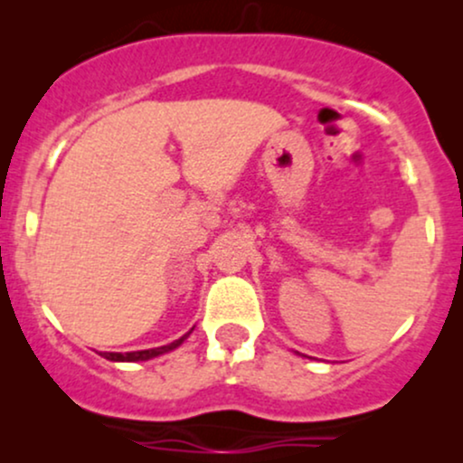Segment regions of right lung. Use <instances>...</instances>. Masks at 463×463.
Returning <instances> with one entry per match:
<instances>
[{
	"instance_id": "add662e5",
	"label": "right lung",
	"mask_w": 463,
	"mask_h": 463,
	"mask_svg": "<svg viewBox=\"0 0 463 463\" xmlns=\"http://www.w3.org/2000/svg\"><path fill=\"white\" fill-rule=\"evenodd\" d=\"M191 331H194V328H191ZM191 331L187 335H183L180 339H176V342L167 344V346H158V348H150V350H132V353H102V357L109 359V361H121V364H135V361L154 359V357H158V354L172 353L174 348H178L180 344H183L184 339L189 337Z\"/></svg>"
}]
</instances>
